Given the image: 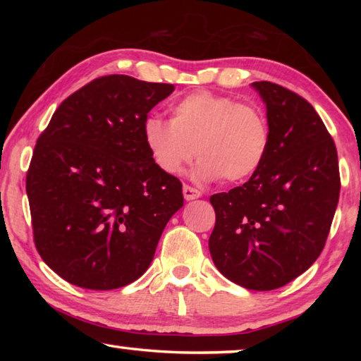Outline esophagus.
I'll return each mask as SVG.
<instances>
[{"label": "esophagus", "mask_w": 361, "mask_h": 361, "mask_svg": "<svg viewBox=\"0 0 361 361\" xmlns=\"http://www.w3.org/2000/svg\"><path fill=\"white\" fill-rule=\"evenodd\" d=\"M183 195H185L186 200H194V199H199L200 195H202V192L197 191V189L191 188V186L185 185V186H183Z\"/></svg>", "instance_id": "esophagus-1"}]
</instances>
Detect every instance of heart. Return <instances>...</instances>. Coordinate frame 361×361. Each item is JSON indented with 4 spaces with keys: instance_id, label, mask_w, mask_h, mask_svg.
Listing matches in <instances>:
<instances>
[{
    "instance_id": "b5f03b06",
    "label": "heart",
    "mask_w": 361,
    "mask_h": 361,
    "mask_svg": "<svg viewBox=\"0 0 361 361\" xmlns=\"http://www.w3.org/2000/svg\"><path fill=\"white\" fill-rule=\"evenodd\" d=\"M170 121L148 118L143 142L152 162L169 175H180L195 157L194 170L204 183H240L258 172L269 151V124L258 106L228 95L199 90L176 100Z\"/></svg>"
}]
</instances>
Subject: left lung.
Wrapping results in <instances>:
<instances>
[{"label": "left lung", "mask_w": 361, "mask_h": 361, "mask_svg": "<svg viewBox=\"0 0 361 361\" xmlns=\"http://www.w3.org/2000/svg\"><path fill=\"white\" fill-rule=\"evenodd\" d=\"M266 105L269 151L243 185L210 197L212 259L231 282L276 290L319 258L339 200L338 152L309 102L279 84L253 82Z\"/></svg>", "instance_id": "left-lung-1"}]
</instances>
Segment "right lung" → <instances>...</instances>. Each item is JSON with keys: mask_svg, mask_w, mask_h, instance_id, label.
Masks as SVG:
<instances>
[{"mask_svg": "<svg viewBox=\"0 0 361 361\" xmlns=\"http://www.w3.org/2000/svg\"><path fill=\"white\" fill-rule=\"evenodd\" d=\"M173 90L99 78L63 100L38 138L27 173L35 245L66 282L114 290L149 267L183 192L152 162L143 124Z\"/></svg>", "mask_w": 361, "mask_h": 361, "instance_id": "obj_1", "label": "right lung"}]
</instances>
